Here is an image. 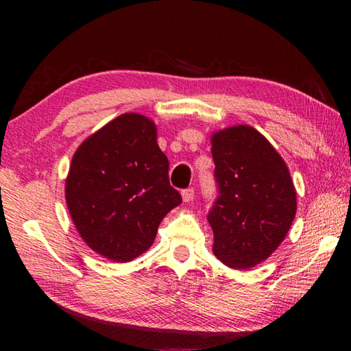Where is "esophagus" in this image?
<instances>
[{"label":"esophagus","instance_id":"34e87169","mask_svg":"<svg viewBox=\"0 0 351 351\" xmlns=\"http://www.w3.org/2000/svg\"><path fill=\"white\" fill-rule=\"evenodd\" d=\"M193 193H195V190H193L192 187H189V189H184L182 192H181V195H182V201H184V203H189V201H192V199H193Z\"/></svg>","mask_w":351,"mask_h":351}]
</instances>
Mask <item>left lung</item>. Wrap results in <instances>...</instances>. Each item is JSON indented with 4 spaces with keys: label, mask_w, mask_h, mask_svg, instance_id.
<instances>
[{
    "label": "left lung",
    "mask_w": 351,
    "mask_h": 351,
    "mask_svg": "<svg viewBox=\"0 0 351 351\" xmlns=\"http://www.w3.org/2000/svg\"><path fill=\"white\" fill-rule=\"evenodd\" d=\"M218 197L207 215L213 254L234 269L254 268L287 237L297 210L289 170L257 130L235 125L212 134Z\"/></svg>",
    "instance_id": "obj_1"
}]
</instances>
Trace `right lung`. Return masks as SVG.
I'll return each mask as SVG.
<instances>
[{
  "instance_id": "right-lung-1",
  "label": "right lung",
  "mask_w": 351,
  "mask_h": 351,
  "mask_svg": "<svg viewBox=\"0 0 351 351\" xmlns=\"http://www.w3.org/2000/svg\"><path fill=\"white\" fill-rule=\"evenodd\" d=\"M64 197L83 241L116 263L145 252L162 218L182 201L169 182L156 125L138 112L112 119L82 142Z\"/></svg>"
}]
</instances>
